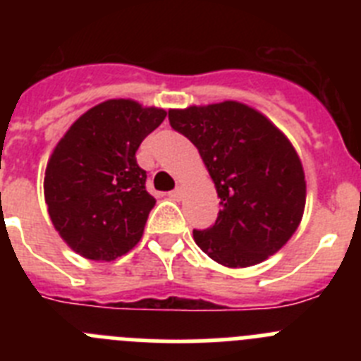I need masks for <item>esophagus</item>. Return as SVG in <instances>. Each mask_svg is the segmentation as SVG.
Listing matches in <instances>:
<instances>
[{"label":"esophagus","mask_w":361,"mask_h":361,"mask_svg":"<svg viewBox=\"0 0 361 361\" xmlns=\"http://www.w3.org/2000/svg\"><path fill=\"white\" fill-rule=\"evenodd\" d=\"M183 195H184V188L183 186H177L173 191H170V197L173 200H180V199H183Z\"/></svg>","instance_id":"1"}]
</instances>
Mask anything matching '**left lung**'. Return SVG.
I'll return each mask as SVG.
<instances>
[{"mask_svg":"<svg viewBox=\"0 0 361 361\" xmlns=\"http://www.w3.org/2000/svg\"><path fill=\"white\" fill-rule=\"evenodd\" d=\"M168 119L197 146L220 197L215 224L193 229L197 245L226 267L275 255L305 208L304 168L288 137L237 101L170 110Z\"/></svg>","mask_w":361,"mask_h":361,"instance_id":"8db88e82","label":"left lung"}]
</instances>
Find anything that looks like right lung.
Returning <instances> with one entry per match:
<instances>
[{
    "instance_id": "right-lung-1",
    "label": "right lung",
    "mask_w": 361,
    "mask_h": 361,
    "mask_svg": "<svg viewBox=\"0 0 361 361\" xmlns=\"http://www.w3.org/2000/svg\"><path fill=\"white\" fill-rule=\"evenodd\" d=\"M164 117L162 108L110 99L85 111L54 148L44 200L54 228L81 257L111 262L141 240L155 199L135 152Z\"/></svg>"
}]
</instances>
